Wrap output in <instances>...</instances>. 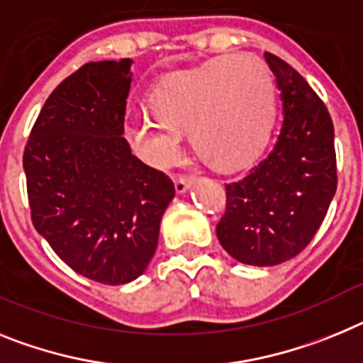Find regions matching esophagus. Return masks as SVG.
<instances>
[{
	"mask_svg": "<svg viewBox=\"0 0 363 363\" xmlns=\"http://www.w3.org/2000/svg\"><path fill=\"white\" fill-rule=\"evenodd\" d=\"M191 184H194V179L191 177H177L175 179V191L177 194H184L186 190H190Z\"/></svg>",
	"mask_w": 363,
	"mask_h": 363,
	"instance_id": "1",
	"label": "esophagus"
}]
</instances>
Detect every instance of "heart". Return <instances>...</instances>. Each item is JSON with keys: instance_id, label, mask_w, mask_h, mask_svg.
<instances>
[{"instance_id": "obj_1", "label": "heart", "mask_w": 363, "mask_h": 363, "mask_svg": "<svg viewBox=\"0 0 363 363\" xmlns=\"http://www.w3.org/2000/svg\"><path fill=\"white\" fill-rule=\"evenodd\" d=\"M276 91L269 67L252 55H228L166 78L151 96L153 113L129 118L128 133L147 162L166 166L181 131L208 164L234 169L256 159L269 140Z\"/></svg>"}]
</instances>
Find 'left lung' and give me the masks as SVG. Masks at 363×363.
<instances>
[{
  "instance_id": "obj_1",
  "label": "left lung",
  "mask_w": 363,
  "mask_h": 363,
  "mask_svg": "<svg viewBox=\"0 0 363 363\" xmlns=\"http://www.w3.org/2000/svg\"><path fill=\"white\" fill-rule=\"evenodd\" d=\"M264 60L281 93V131L247 177L226 184V210L216 228L230 256L256 267L298 256L325 219L338 184L325 104L285 60L272 52Z\"/></svg>"
}]
</instances>
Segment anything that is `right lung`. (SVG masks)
<instances>
[{"label": "right lung", "instance_id": "1", "mask_svg": "<svg viewBox=\"0 0 363 363\" xmlns=\"http://www.w3.org/2000/svg\"><path fill=\"white\" fill-rule=\"evenodd\" d=\"M131 60L91 62L43 104L23 151L30 219L74 272L122 285L146 270L175 197L124 135Z\"/></svg>", "mask_w": 363, "mask_h": 363}]
</instances>
